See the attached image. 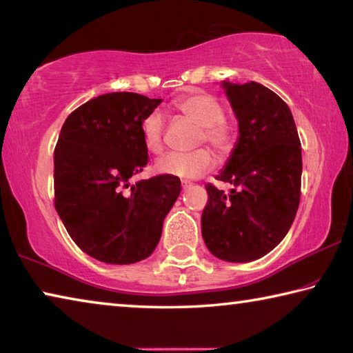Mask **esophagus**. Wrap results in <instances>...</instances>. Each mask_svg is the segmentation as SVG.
I'll return each mask as SVG.
<instances>
[{"instance_id": "obj_1", "label": "esophagus", "mask_w": 353, "mask_h": 353, "mask_svg": "<svg viewBox=\"0 0 353 353\" xmlns=\"http://www.w3.org/2000/svg\"><path fill=\"white\" fill-rule=\"evenodd\" d=\"M188 187H190V183H187V182H183V183H182V188H183V190H187Z\"/></svg>"}]
</instances>
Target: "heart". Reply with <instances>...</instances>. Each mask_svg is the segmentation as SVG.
Returning <instances> with one entry per match:
<instances>
[{
	"mask_svg": "<svg viewBox=\"0 0 353 353\" xmlns=\"http://www.w3.org/2000/svg\"><path fill=\"white\" fill-rule=\"evenodd\" d=\"M172 108L182 117L201 126V142H208L217 150H225L232 140L228 125L223 121V108L213 95L205 92H190L177 99ZM163 117L152 112L143 121V143L152 154L163 151ZM157 171L163 174L181 177L183 181L197 179L214 166V157L208 150L201 148L193 152H170L157 162Z\"/></svg>",
	"mask_w": 353,
	"mask_h": 353,
	"instance_id": "1",
	"label": "heart"
}]
</instances>
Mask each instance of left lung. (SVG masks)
Masks as SVG:
<instances>
[{
	"mask_svg": "<svg viewBox=\"0 0 353 353\" xmlns=\"http://www.w3.org/2000/svg\"><path fill=\"white\" fill-rule=\"evenodd\" d=\"M238 119L239 137L217 181L230 194L207 185L202 238L216 258L250 262L285 238L296 216L303 156L290 108L256 81H222Z\"/></svg>",
	"mask_w": 353,
	"mask_h": 353,
	"instance_id": "8db88e82",
	"label": "left lung"
}]
</instances>
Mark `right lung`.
<instances>
[{"label":"right lung","mask_w":353,"mask_h":353,"mask_svg":"<svg viewBox=\"0 0 353 353\" xmlns=\"http://www.w3.org/2000/svg\"><path fill=\"white\" fill-rule=\"evenodd\" d=\"M162 103L110 92L69 114L54 151L55 210L72 241L106 264L146 259L181 194L170 174L131 183L148 163L143 121Z\"/></svg>","instance_id":"1"}]
</instances>
